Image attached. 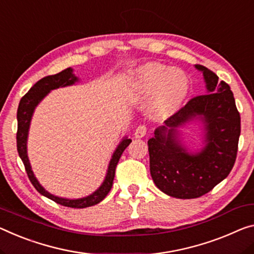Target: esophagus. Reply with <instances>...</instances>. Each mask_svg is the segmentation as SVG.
I'll list each match as a JSON object with an SVG mask.
<instances>
[{
    "label": "esophagus",
    "mask_w": 254,
    "mask_h": 254,
    "mask_svg": "<svg viewBox=\"0 0 254 254\" xmlns=\"http://www.w3.org/2000/svg\"><path fill=\"white\" fill-rule=\"evenodd\" d=\"M135 137L136 138H142L146 135V127L144 125H139V126L136 128L135 130Z\"/></svg>",
    "instance_id": "34e87169"
}]
</instances>
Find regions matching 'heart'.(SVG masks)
<instances>
[{
	"mask_svg": "<svg viewBox=\"0 0 254 254\" xmlns=\"http://www.w3.org/2000/svg\"><path fill=\"white\" fill-rule=\"evenodd\" d=\"M189 92L190 81L184 72L158 62L139 65L129 84L131 99H150L147 115L155 120H165L176 114Z\"/></svg>",
	"mask_w": 254,
	"mask_h": 254,
	"instance_id": "1",
	"label": "heart"
}]
</instances>
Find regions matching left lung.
Segmentation results:
<instances>
[{"instance_id": "left-lung-1", "label": "left lung", "mask_w": 254, "mask_h": 254, "mask_svg": "<svg viewBox=\"0 0 254 254\" xmlns=\"http://www.w3.org/2000/svg\"><path fill=\"white\" fill-rule=\"evenodd\" d=\"M206 93L193 97L154 130L147 140L150 171L160 190L173 197L195 198L210 192L228 176L236 160L241 117L228 84L203 65ZM194 120L204 125L200 150H190L182 142L180 128Z\"/></svg>"}]
</instances>
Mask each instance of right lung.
Segmentation results:
<instances>
[{"label": "right lung", "instance_id": "1", "mask_svg": "<svg viewBox=\"0 0 254 254\" xmlns=\"http://www.w3.org/2000/svg\"><path fill=\"white\" fill-rule=\"evenodd\" d=\"M77 81H79V78L75 76V73H73V69L67 68L62 70L61 72L57 73V75L46 76L44 78H42L41 80H38L37 83L29 89L28 93H27V94L20 100V103H19V107H18L17 149H18L19 157H20L23 165H25L29 181L32 182V184L34 185L35 189L37 190V192H40L42 195H44V196L49 197L50 200L57 202V203H59L61 205L69 206V208L83 209V208H87V206H92L100 203V202L107 196L108 193L110 192L112 183H114L117 163H118L125 149H126V147L130 144L131 142L130 138H128L126 136V137H124L122 139V142L118 144V146H117V149L115 150L114 154H112L110 162H109L107 175H105L104 181L99 189L94 190L92 194L87 195V196H84L80 198L60 197L48 192V190H46L44 187L40 184V182L37 181V178L35 177L34 171L32 170V166H30V162L28 159V154H27V140H28L30 122H32L35 109H36L37 105L42 102V100L44 99V97L48 95L51 91L60 88V87L71 86V85H75Z\"/></svg>", "mask_w": 254, "mask_h": 254}]
</instances>
